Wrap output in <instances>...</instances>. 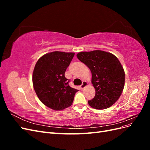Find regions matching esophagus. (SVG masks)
<instances>
[{
	"label": "esophagus",
	"mask_w": 150,
	"mask_h": 150,
	"mask_svg": "<svg viewBox=\"0 0 150 150\" xmlns=\"http://www.w3.org/2000/svg\"><path fill=\"white\" fill-rule=\"evenodd\" d=\"M88 85V82L87 81H83V84L81 85V89H84L85 87H86V86H87Z\"/></svg>",
	"instance_id": "obj_1"
}]
</instances>
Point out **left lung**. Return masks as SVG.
Instances as JSON below:
<instances>
[{
  "mask_svg": "<svg viewBox=\"0 0 150 150\" xmlns=\"http://www.w3.org/2000/svg\"><path fill=\"white\" fill-rule=\"evenodd\" d=\"M77 57L89 68L92 74L91 83L96 94L88 101L89 105L96 110L111 107L118 100L125 86V71L118 59L100 50L81 52Z\"/></svg>",
  "mask_w": 150,
  "mask_h": 150,
  "instance_id": "8db88e82",
  "label": "left lung"
}]
</instances>
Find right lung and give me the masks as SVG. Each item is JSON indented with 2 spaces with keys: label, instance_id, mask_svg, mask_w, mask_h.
<instances>
[{
  "label": "right lung",
  "instance_id": "1",
  "mask_svg": "<svg viewBox=\"0 0 150 150\" xmlns=\"http://www.w3.org/2000/svg\"><path fill=\"white\" fill-rule=\"evenodd\" d=\"M74 52L54 51L40 57L35 65L33 83L38 97L44 105L56 111L71 106L78 89L69 86L65 72Z\"/></svg>",
  "mask_w": 150,
  "mask_h": 150
}]
</instances>
